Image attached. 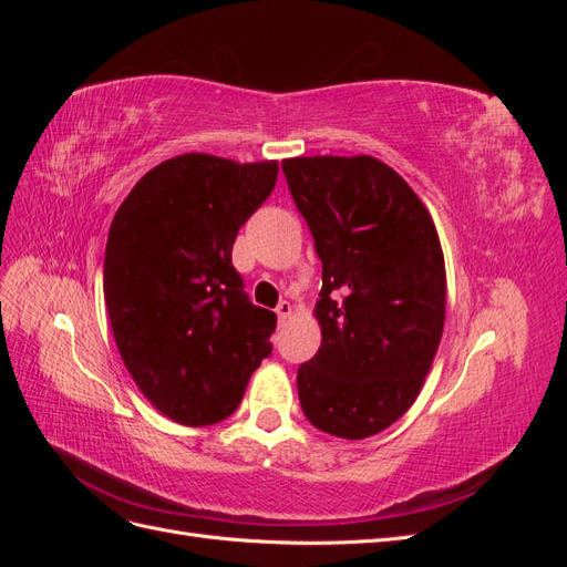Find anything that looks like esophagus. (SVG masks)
<instances>
[{
	"label": "esophagus",
	"instance_id": "obj_1",
	"mask_svg": "<svg viewBox=\"0 0 567 567\" xmlns=\"http://www.w3.org/2000/svg\"><path fill=\"white\" fill-rule=\"evenodd\" d=\"M290 315H293V305H290L288 300H281L279 307H277V317H279V323H286L290 319Z\"/></svg>",
	"mask_w": 567,
	"mask_h": 567
}]
</instances>
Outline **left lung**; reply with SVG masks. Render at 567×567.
<instances>
[{
    "mask_svg": "<svg viewBox=\"0 0 567 567\" xmlns=\"http://www.w3.org/2000/svg\"><path fill=\"white\" fill-rule=\"evenodd\" d=\"M321 260V348L298 369L307 421L364 440L416 402L444 329L447 274L435 221L373 156L286 158Z\"/></svg>",
    "mask_w": 567,
    "mask_h": 567,
    "instance_id": "obj_1",
    "label": "left lung"
}]
</instances>
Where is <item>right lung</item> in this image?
Listing matches in <instances>:
<instances>
[{
  "label": "right lung",
  "mask_w": 567,
  "mask_h": 567,
  "mask_svg": "<svg viewBox=\"0 0 567 567\" xmlns=\"http://www.w3.org/2000/svg\"><path fill=\"white\" fill-rule=\"evenodd\" d=\"M277 175V161L182 153L148 169L113 217L104 298L115 346L144 398L182 425L234 414L271 352L277 315L244 296L231 248Z\"/></svg>",
  "instance_id": "add662e5"
}]
</instances>
